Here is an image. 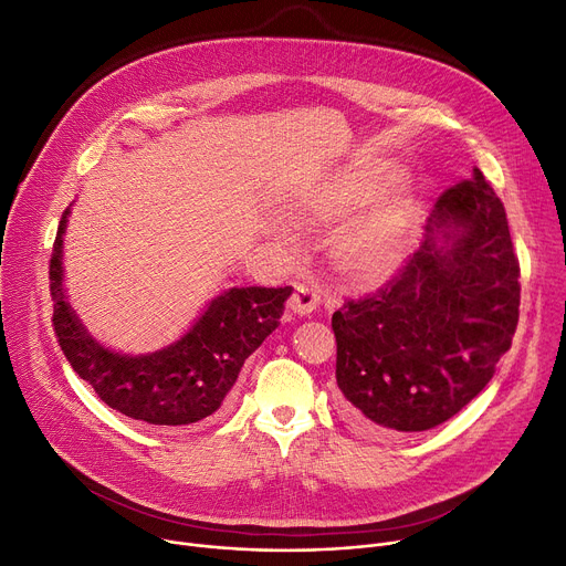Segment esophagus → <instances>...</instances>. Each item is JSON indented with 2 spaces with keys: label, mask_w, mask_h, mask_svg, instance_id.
Masks as SVG:
<instances>
[{
  "label": "esophagus",
  "mask_w": 566,
  "mask_h": 566,
  "mask_svg": "<svg viewBox=\"0 0 566 566\" xmlns=\"http://www.w3.org/2000/svg\"><path fill=\"white\" fill-rule=\"evenodd\" d=\"M321 303V289L312 282H295V291L289 301V310L298 316L312 314Z\"/></svg>",
  "instance_id": "esophagus-1"
}]
</instances>
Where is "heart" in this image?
<instances>
[{"mask_svg":"<svg viewBox=\"0 0 566 566\" xmlns=\"http://www.w3.org/2000/svg\"><path fill=\"white\" fill-rule=\"evenodd\" d=\"M385 178L371 171H350L335 186V201L353 206L367 201ZM412 197L406 186L382 195L367 213L353 220L339 238V261L348 273L378 280L390 275L406 259L410 245Z\"/></svg>","mask_w":566,"mask_h":566,"instance_id":"obj_1","label":"heart"}]
</instances>
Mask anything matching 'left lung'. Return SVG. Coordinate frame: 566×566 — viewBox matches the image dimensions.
<instances>
[{
	"mask_svg": "<svg viewBox=\"0 0 566 566\" xmlns=\"http://www.w3.org/2000/svg\"><path fill=\"white\" fill-rule=\"evenodd\" d=\"M424 229L399 277L333 314L339 410L369 436L454 418L516 333L521 268L507 213L478 167L436 201Z\"/></svg>",
	"mask_w": 566,
	"mask_h": 566,
	"instance_id": "obj_1",
	"label": "left lung"
}]
</instances>
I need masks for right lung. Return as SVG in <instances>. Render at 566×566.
I'll use <instances>...</instances> for the list:
<instances>
[{"instance_id": "add662e5", "label": "right lung", "mask_w": 566, "mask_h": 566, "mask_svg": "<svg viewBox=\"0 0 566 566\" xmlns=\"http://www.w3.org/2000/svg\"><path fill=\"white\" fill-rule=\"evenodd\" d=\"M73 203L59 222L50 259L52 323L66 360L109 408L133 420L186 427L211 418L231 392L245 360L277 328L293 289H224L171 344L139 355L114 350L86 331L66 293L64 238Z\"/></svg>"}]
</instances>
